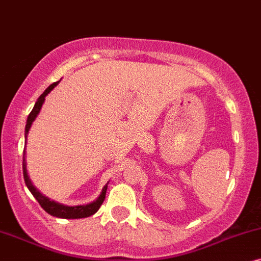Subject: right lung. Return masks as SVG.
I'll use <instances>...</instances> for the list:
<instances>
[{"instance_id":"right-lung-1","label":"right lung","mask_w":261,"mask_h":261,"mask_svg":"<svg viewBox=\"0 0 261 261\" xmlns=\"http://www.w3.org/2000/svg\"><path fill=\"white\" fill-rule=\"evenodd\" d=\"M58 82H60V81L54 82L52 85H50L46 89H45V92L39 96V98H38L36 105H34V107H33V110L31 111V113L29 114V118H27V124H26V127H25V138H26V140H27V135H29L31 125H32L33 120L36 119V117L38 116V113H39L41 106H43L45 96H46L48 93H50L51 90L58 85ZM22 171H23V179H25L26 186L29 187L31 193H32L33 197L38 200V203L40 204V206L43 207V209L46 211L47 214H50L51 216L60 217V218H85V217H89V216H92V215H94L96 211L100 209V206H101L103 200H105L107 185L103 186L102 192L99 196L98 199H96L95 201H93V203L87 204V205L65 206V205H62V204L56 203V201H52V200L48 199V198L43 196V194H41L39 191H38L36 187L32 185V182H31L29 175H27L26 161H25V149H23Z\"/></svg>"}]
</instances>
